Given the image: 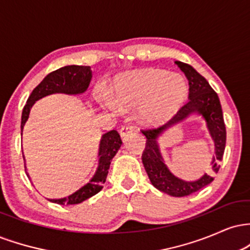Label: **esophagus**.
Segmentation results:
<instances>
[{"instance_id": "1", "label": "esophagus", "mask_w": 250, "mask_h": 250, "mask_svg": "<svg viewBox=\"0 0 250 250\" xmlns=\"http://www.w3.org/2000/svg\"><path fill=\"white\" fill-rule=\"evenodd\" d=\"M133 131H135V127H133L131 125H125L120 129V135H121V137H125L129 134L133 133Z\"/></svg>"}]
</instances>
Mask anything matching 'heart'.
<instances>
[{"label": "heart", "mask_w": 250, "mask_h": 250, "mask_svg": "<svg viewBox=\"0 0 250 250\" xmlns=\"http://www.w3.org/2000/svg\"><path fill=\"white\" fill-rule=\"evenodd\" d=\"M188 94L185 79L176 73L157 68H143L123 74L111 85L113 101L102 96L108 108H140V116L148 125L167 121L181 108Z\"/></svg>", "instance_id": "heart-1"}]
</instances>
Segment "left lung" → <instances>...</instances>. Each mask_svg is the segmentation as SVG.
<instances>
[{"mask_svg": "<svg viewBox=\"0 0 250 250\" xmlns=\"http://www.w3.org/2000/svg\"><path fill=\"white\" fill-rule=\"evenodd\" d=\"M177 67L185 73L189 84V102L177 111L170 121L162 127L142 130L147 137L146 148L142 154V162L147 171L149 180L160 191L175 197L187 196L208 186L214 180L213 175L205 174L196 181H185L179 179L169 170L163 160L157 140L167 129L182 122L188 116L197 114L205 119L207 128L215 146V155L211 161L214 173L220 169L219 161L223 157L226 148V125L223 121L222 108L217 94L209 85L207 80L200 75L191 65L180 61H175Z\"/></svg>", "mask_w": 250, "mask_h": 250, "instance_id": "8db88e82", "label": "left lung"}]
</instances>
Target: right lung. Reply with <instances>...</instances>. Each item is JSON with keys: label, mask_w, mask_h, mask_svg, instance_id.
Wrapping results in <instances>:
<instances>
[{"label": "right lung", "mask_w": 250, "mask_h": 250, "mask_svg": "<svg viewBox=\"0 0 250 250\" xmlns=\"http://www.w3.org/2000/svg\"><path fill=\"white\" fill-rule=\"evenodd\" d=\"M91 75L90 67L88 65H65L60 68L53 73L48 74L42 82L31 91L27 104L24 105L22 111L21 119V135L23 131L25 122L29 119L30 109L37 100L42 99L51 94H68V95H77L87 90ZM122 146L121 137L116 130H110L103 134L100 141L99 147V166L91 177L90 181L81 187L75 193L62 199H48L51 202L57 205H77L85 201L89 197L99 193L103 188V183L105 182L108 175V169L110 167V162L115 156L120 147ZM24 159V156H23ZM29 177V174H27Z\"/></svg>", "instance_id": "right-lung-1"}]
</instances>
